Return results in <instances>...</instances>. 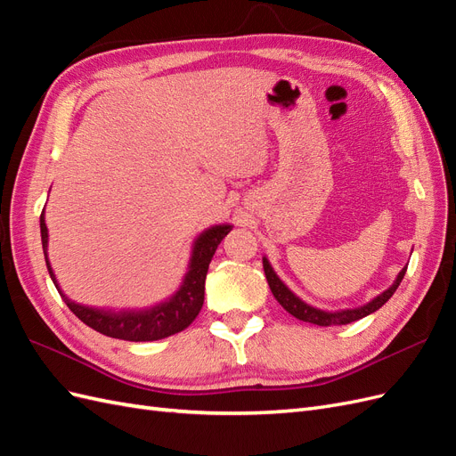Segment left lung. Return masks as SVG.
Masks as SVG:
<instances>
[{
  "mask_svg": "<svg viewBox=\"0 0 456 456\" xmlns=\"http://www.w3.org/2000/svg\"><path fill=\"white\" fill-rule=\"evenodd\" d=\"M262 266H265V273H266V280H268V285L272 289V295L275 297V300L280 302V305L291 314L295 315L297 320L300 322H308V323H314V325H320V327H329V325H346V323H352V322H357L362 320V317L377 312L379 308H382V305H386V302L390 300V297L395 293V289L399 287V283H402L403 275L407 272V268H403L402 272L397 273L395 281L386 289L384 293H380L379 297H375L372 300H369L367 305L360 306V308H348V310H338V312H327V310H320V308H314L310 305H306L305 300L298 298L291 289H289L280 278L278 273L273 272L270 260L266 256H262Z\"/></svg>",
  "mask_w": 456,
  "mask_h": 456,
  "instance_id": "1",
  "label": "left lung"
}]
</instances>
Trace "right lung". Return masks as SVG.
<instances>
[{"label":"right lung","instance_id":"right-lung-1","mask_svg":"<svg viewBox=\"0 0 456 456\" xmlns=\"http://www.w3.org/2000/svg\"><path fill=\"white\" fill-rule=\"evenodd\" d=\"M44 213L39 216L41 245H44V255H45L51 280L54 287H57V291L61 293L62 300L66 302V306L70 308L81 322L89 325L91 329L99 330V333L112 338L131 340V342H148V340H159L165 337H171L175 333H181V330H184L191 322L196 320L203 306L205 278H207V270H209V262L216 251L218 243L223 241L228 236V232L232 230L230 224H216L200 233L194 245H191V256H190V265L183 280V285L178 287V291L173 297H169L167 300H163L151 308L116 312V310L77 305V302L70 300L61 291V285L57 283V278H54V272L49 265V256H47L49 233H47Z\"/></svg>","mask_w":456,"mask_h":456}]
</instances>
